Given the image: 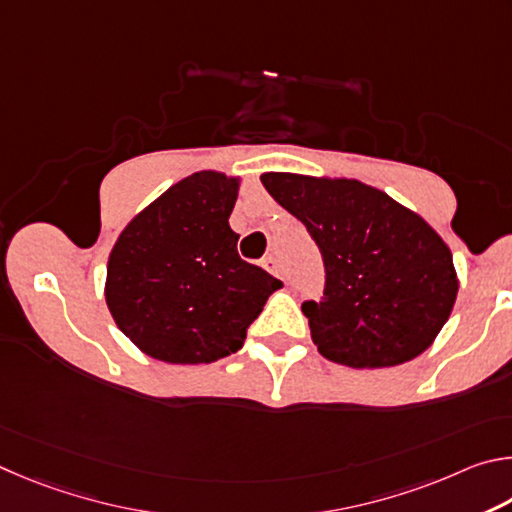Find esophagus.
<instances>
[{"label": "esophagus", "mask_w": 512, "mask_h": 512, "mask_svg": "<svg viewBox=\"0 0 512 512\" xmlns=\"http://www.w3.org/2000/svg\"><path fill=\"white\" fill-rule=\"evenodd\" d=\"M263 267L270 274H274V276H281V265H279V261H276L274 256H267V258H263Z\"/></svg>", "instance_id": "obj_1"}]
</instances>
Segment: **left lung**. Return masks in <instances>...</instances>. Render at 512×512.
Instances as JSON below:
<instances>
[{
	"mask_svg": "<svg viewBox=\"0 0 512 512\" xmlns=\"http://www.w3.org/2000/svg\"><path fill=\"white\" fill-rule=\"evenodd\" d=\"M261 182L324 256V299L303 303V315L326 360L387 369L434 344L459 292L434 227L360 179L263 173Z\"/></svg>",
	"mask_w": 512,
	"mask_h": 512,
	"instance_id": "1",
	"label": "left lung"
}]
</instances>
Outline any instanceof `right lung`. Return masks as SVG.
I'll return each mask as SVG.
<instances>
[{
	"label": "right lung",
	"instance_id": "1",
	"mask_svg": "<svg viewBox=\"0 0 512 512\" xmlns=\"http://www.w3.org/2000/svg\"><path fill=\"white\" fill-rule=\"evenodd\" d=\"M240 177L197 170L125 224L107 258L105 301L141 353L166 364H209L236 353L281 288L238 256L229 215Z\"/></svg>",
	"mask_w": 512,
	"mask_h": 512
}]
</instances>
